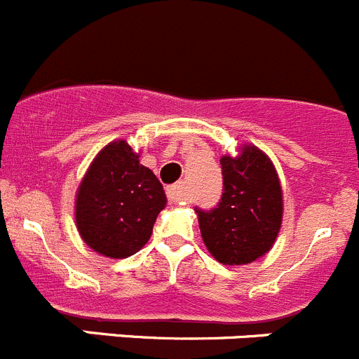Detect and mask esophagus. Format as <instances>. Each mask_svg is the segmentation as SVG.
Here are the masks:
<instances>
[{
    "instance_id": "34e87169",
    "label": "esophagus",
    "mask_w": 359,
    "mask_h": 359,
    "mask_svg": "<svg viewBox=\"0 0 359 359\" xmlns=\"http://www.w3.org/2000/svg\"><path fill=\"white\" fill-rule=\"evenodd\" d=\"M168 198L173 203H184L187 200V187L184 182L173 184L168 187Z\"/></svg>"
}]
</instances>
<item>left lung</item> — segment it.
Returning <instances> with one entry per match:
<instances>
[{
    "label": "left lung",
    "mask_w": 359,
    "mask_h": 359,
    "mask_svg": "<svg viewBox=\"0 0 359 359\" xmlns=\"http://www.w3.org/2000/svg\"><path fill=\"white\" fill-rule=\"evenodd\" d=\"M224 195L218 208L200 211L202 240L218 263L241 266L259 259L276 243L283 224V187L270 157L254 144L219 159Z\"/></svg>",
    "instance_id": "left-lung-1"
}]
</instances>
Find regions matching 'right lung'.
Segmentation results:
<instances>
[{
	"label": "right lung",
	"instance_id": "add662e5",
	"mask_svg": "<svg viewBox=\"0 0 359 359\" xmlns=\"http://www.w3.org/2000/svg\"><path fill=\"white\" fill-rule=\"evenodd\" d=\"M166 193L140 154L123 140L102 148L76 189L75 222L80 238L111 259L134 256L148 243Z\"/></svg>",
	"mask_w": 359,
	"mask_h": 359
}]
</instances>
